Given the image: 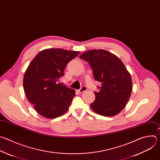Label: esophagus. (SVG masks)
I'll return each mask as SVG.
<instances>
[{"instance_id": "esophagus-1", "label": "esophagus", "mask_w": 160, "mask_h": 160, "mask_svg": "<svg viewBox=\"0 0 160 160\" xmlns=\"http://www.w3.org/2000/svg\"><path fill=\"white\" fill-rule=\"evenodd\" d=\"M86 90H87V88L84 86H82V88H81L78 90V92H79V93H82V92L86 91Z\"/></svg>"}]
</instances>
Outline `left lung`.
I'll return each instance as SVG.
<instances>
[{"label":"left lung","instance_id":"8db88e82","mask_svg":"<svg viewBox=\"0 0 160 160\" xmlns=\"http://www.w3.org/2000/svg\"><path fill=\"white\" fill-rule=\"evenodd\" d=\"M89 63L94 78L102 83L94 92L95 100L90 104L97 113L112 117L126 105L132 89L131 75L115 55L104 50H92L79 56Z\"/></svg>","mask_w":160,"mask_h":160}]
</instances>
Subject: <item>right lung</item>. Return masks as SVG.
<instances>
[{
    "mask_svg": "<svg viewBox=\"0 0 160 160\" xmlns=\"http://www.w3.org/2000/svg\"><path fill=\"white\" fill-rule=\"evenodd\" d=\"M79 52L60 48L45 49L29 63L24 76L23 87L26 98L44 117L54 118L66 113L75 97V91L61 85L68 63Z\"/></svg>",
    "mask_w": 160,
    "mask_h": 160,
    "instance_id": "add662e5",
    "label": "right lung"
}]
</instances>
